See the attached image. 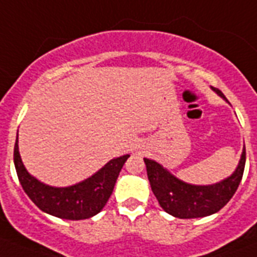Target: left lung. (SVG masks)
<instances>
[{"mask_svg":"<svg viewBox=\"0 0 257 257\" xmlns=\"http://www.w3.org/2000/svg\"><path fill=\"white\" fill-rule=\"evenodd\" d=\"M212 90L227 101L219 89L212 88ZM144 163L151 188L160 207L167 213L179 219L205 217L219 212L235 195L245 167V147L233 173L211 185L185 183L172 175L160 163L151 159H144Z\"/></svg>","mask_w":257,"mask_h":257,"instance_id":"1","label":"left lung"}]
</instances>
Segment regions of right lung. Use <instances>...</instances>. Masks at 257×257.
<instances>
[{"mask_svg": "<svg viewBox=\"0 0 257 257\" xmlns=\"http://www.w3.org/2000/svg\"><path fill=\"white\" fill-rule=\"evenodd\" d=\"M131 155L116 157L88 179L69 187H52L26 171L14 144V167L24 191L42 212L65 220H84L97 215L112 195L116 180Z\"/></svg>", "mask_w": 257, "mask_h": 257, "instance_id": "add662e5", "label": "right lung"}]
</instances>
